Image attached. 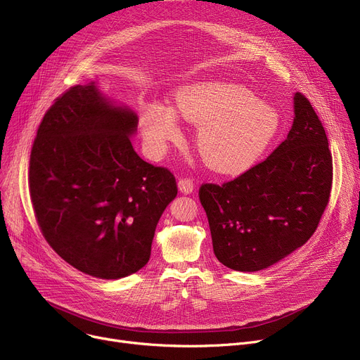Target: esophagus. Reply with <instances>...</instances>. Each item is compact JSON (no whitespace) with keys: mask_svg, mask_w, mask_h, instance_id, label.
<instances>
[{"mask_svg":"<svg viewBox=\"0 0 360 360\" xmlns=\"http://www.w3.org/2000/svg\"><path fill=\"white\" fill-rule=\"evenodd\" d=\"M178 188L184 194H191L194 191V182L190 178H182L178 181Z\"/></svg>","mask_w":360,"mask_h":360,"instance_id":"34e87169","label":"esophagus"}]
</instances>
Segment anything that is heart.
I'll use <instances>...</instances> for the list:
<instances>
[{
  "label": "heart",
  "mask_w": 360,
  "mask_h": 360,
  "mask_svg": "<svg viewBox=\"0 0 360 360\" xmlns=\"http://www.w3.org/2000/svg\"><path fill=\"white\" fill-rule=\"evenodd\" d=\"M175 111L151 102L143 106L140 127L151 153L160 155L179 136L178 115L200 124L195 146L201 159L220 174L251 167L269 148L281 125L280 113L245 86L209 80L181 87Z\"/></svg>",
  "instance_id": "obj_1"
}]
</instances>
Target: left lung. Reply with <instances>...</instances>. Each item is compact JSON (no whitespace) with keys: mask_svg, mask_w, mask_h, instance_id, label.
I'll list each match as a JSON object with an SVG mask.
<instances>
[{"mask_svg":"<svg viewBox=\"0 0 360 360\" xmlns=\"http://www.w3.org/2000/svg\"><path fill=\"white\" fill-rule=\"evenodd\" d=\"M288 139L236 179L204 184L200 201L209 219L213 251L223 266L259 271L305 245L328 204L333 158L312 105L293 96Z\"/></svg>","mask_w":360,"mask_h":360,"instance_id":"1","label":"left lung"}]
</instances>
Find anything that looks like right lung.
Wrapping results in <instances>:
<instances>
[{"mask_svg": "<svg viewBox=\"0 0 360 360\" xmlns=\"http://www.w3.org/2000/svg\"><path fill=\"white\" fill-rule=\"evenodd\" d=\"M137 125L134 110L91 82L55 101L32 147L30 198L45 239L98 278L146 266L159 219L178 194L170 170L136 153Z\"/></svg>", "mask_w": 360, "mask_h": 360, "instance_id": "1", "label": "right lung"}]
</instances>
